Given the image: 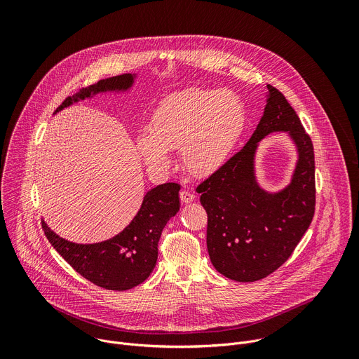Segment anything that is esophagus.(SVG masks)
I'll return each mask as SVG.
<instances>
[{
  "label": "esophagus",
  "instance_id": "esophagus-1",
  "mask_svg": "<svg viewBox=\"0 0 359 359\" xmlns=\"http://www.w3.org/2000/svg\"><path fill=\"white\" fill-rule=\"evenodd\" d=\"M179 196H180L182 203H191V201L194 200V194L190 193V191H187V190H180Z\"/></svg>",
  "mask_w": 359,
  "mask_h": 359
}]
</instances>
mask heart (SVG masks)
I'll list each match as a JSON object with an SVG mask.
<instances>
[{"instance_id": "obj_1", "label": "heart", "mask_w": 359, "mask_h": 359, "mask_svg": "<svg viewBox=\"0 0 359 359\" xmlns=\"http://www.w3.org/2000/svg\"><path fill=\"white\" fill-rule=\"evenodd\" d=\"M244 122L243 100L233 90L189 88L159 102L136 146L143 162L158 169L169 165L168 151L179 149L183 168L204 177L229 159Z\"/></svg>"}]
</instances>
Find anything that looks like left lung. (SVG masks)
Masks as SVG:
<instances>
[{"label":"left lung","mask_w":359,"mask_h":359,"mask_svg":"<svg viewBox=\"0 0 359 359\" xmlns=\"http://www.w3.org/2000/svg\"><path fill=\"white\" fill-rule=\"evenodd\" d=\"M264 115L245 146L196 191L208 213V250L215 269L240 283L262 280L281 267L309 230L316 212L314 146L285 96L267 85ZM271 131H288L299 147L292 184L270 195L253 177L257 143Z\"/></svg>","instance_id":"1"}]
</instances>
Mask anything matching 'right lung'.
<instances>
[{"mask_svg": "<svg viewBox=\"0 0 359 359\" xmlns=\"http://www.w3.org/2000/svg\"><path fill=\"white\" fill-rule=\"evenodd\" d=\"M132 82L130 74L99 81L96 85L82 88L72 97L68 96L57 111L92 93L128 89ZM179 190L177 183H165L149 190L130 224L107 241L75 244L57 236L45 222H42V230L62 259L83 278L105 290H129L143 283L155 269L162 231L180 208Z\"/></svg>", "mask_w": 359, "mask_h": 359, "instance_id": "1", "label": "right lung"}]
</instances>
